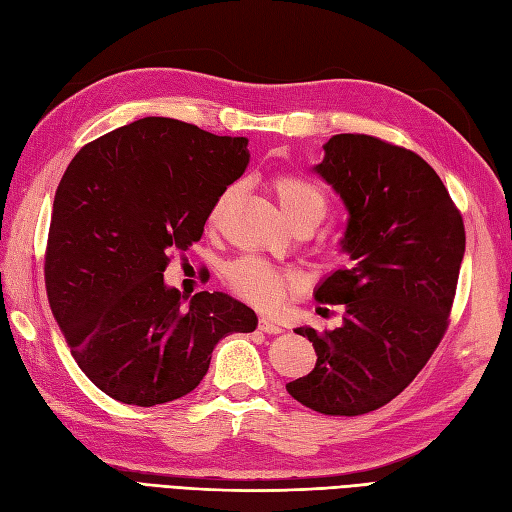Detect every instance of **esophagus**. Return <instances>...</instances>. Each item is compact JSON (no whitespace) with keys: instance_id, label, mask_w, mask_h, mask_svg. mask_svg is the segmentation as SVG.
Returning <instances> with one entry per match:
<instances>
[{"instance_id":"esophagus-1","label":"esophagus","mask_w":512,"mask_h":512,"mask_svg":"<svg viewBox=\"0 0 512 512\" xmlns=\"http://www.w3.org/2000/svg\"><path fill=\"white\" fill-rule=\"evenodd\" d=\"M258 330H260V332H267V334H280V332H282V328L278 326V323L269 321L267 317H260V319H258Z\"/></svg>"}]
</instances>
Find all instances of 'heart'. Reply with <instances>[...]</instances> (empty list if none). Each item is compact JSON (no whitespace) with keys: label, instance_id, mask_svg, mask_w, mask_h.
Listing matches in <instances>:
<instances>
[{"label":"heart","instance_id":"obj_1","mask_svg":"<svg viewBox=\"0 0 512 512\" xmlns=\"http://www.w3.org/2000/svg\"><path fill=\"white\" fill-rule=\"evenodd\" d=\"M271 191L276 195L282 213L293 226L299 221L319 223L326 215V195L315 182L293 173H282L271 180ZM234 199V189H226L217 202L210 208L208 223L217 226L221 215L226 213L228 204ZM228 284L236 295H241L247 302L260 308L278 306L286 293H291L297 286V276L293 271H284L269 265L267 260L258 256H243L228 267Z\"/></svg>","mask_w":512,"mask_h":512}]
</instances>
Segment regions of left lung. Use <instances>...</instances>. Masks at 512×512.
Listing matches in <instances>:
<instances>
[{
    "mask_svg": "<svg viewBox=\"0 0 512 512\" xmlns=\"http://www.w3.org/2000/svg\"><path fill=\"white\" fill-rule=\"evenodd\" d=\"M315 171L343 199L347 267L315 289L343 304L339 328L308 336L315 369L286 384L299 404L356 417L400 395L447 330L465 226L445 184L410 149L367 134H336Z\"/></svg>",
    "mask_w": 512,
    "mask_h": 512,
    "instance_id": "8db88e82",
    "label": "left lung"
}]
</instances>
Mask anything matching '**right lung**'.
<instances>
[{
    "label": "right lung",
    "instance_id": "add662e5",
    "mask_svg": "<svg viewBox=\"0 0 512 512\" xmlns=\"http://www.w3.org/2000/svg\"><path fill=\"white\" fill-rule=\"evenodd\" d=\"M245 136L145 117L84 145L54 197L45 254L52 313L78 367L132 406L167 404L206 376L215 345L258 317L226 293L165 284L169 252L202 239L217 197L243 176Z\"/></svg>",
    "mask_w": 512,
    "mask_h": 512
}]
</instances>
